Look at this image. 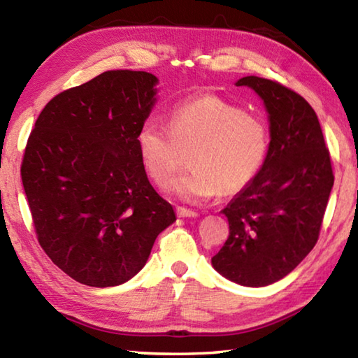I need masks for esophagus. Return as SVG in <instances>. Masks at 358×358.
I'll return each mask as SVG.
<instances>
[{
    "label": "esophagus",
    "instance_id": "1",
    "mask_svg": "<svg viewBox=\"0 0 358 358\" xmlns=\"http://www.w3.org/2000/svg\"><path fill=\"white\" fill-rule=\"evenodd\" d=\"M177 215L180 217H197L199 216L197 211L189 210V208H185V207H178L177 208Z\"/></svg>",
    "mask_w": 358,
    "mask_h": 358
}]
</instances>
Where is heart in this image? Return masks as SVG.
Here are the masks:
<instances>
[{
  "instance_id": "obj_1",
  "label": "heart",
  "mask_w": 358,
  "mask_h": 358,
  "mask_svg": "<svg viewBox=\"0 0 358 358\" xmlns=\"http://www.w3.org/2000/svg\"><path fill=\"white\" fill-rule=\"evenodd\" d=\"M145 171L159 187H169L191 153L192 171L175 181L183 201L201 202L235 196L259 177L268 156L270 131L259 115L245 112L220 96L178 102L171 123L150 117L137 132Z\"/></svg>"
}]
</instances>
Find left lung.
<instances>
[{
    "mask_svg": "<svg viewBox=\"0 0 358 358\" xmlns=\"http://www.w3.org/2000/svg\"><path fill=\"white\" fill-rule=\"evenodd\" d=\"M235 85L264 101L270 150L259 177L221 211L229 238L211 265L240 286L264 287L289 275L316 245L335 178L317 115L300 94L256 76Z\"/></svg>",
    "mask_w": 358,
    "mask_h": 358,
    "instance_id": "obj_1",
    "label": "left lung"
}]
</instances>
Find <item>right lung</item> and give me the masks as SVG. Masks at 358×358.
I'll return each mask as SVG.
<instances>
[{"label":"right lung","mask_w":358,"mask_h":358,"mask_svg":"<svg viewBox=\"0 0 358 358\" xmlns=\"http://www.w3.org/2000/svg\"><path fill=\"white\" fill-rule=\"evenodd\" d=\"M156 85L150 72H102L57 94L29 134L20 172L39 245L85 286L129 281L177 220L137 147Z\"/></svg>","instance_id":"right-lung-1"}]
</instances>
